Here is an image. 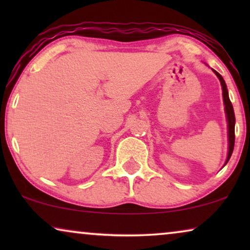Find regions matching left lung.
<instances>
[{
	"instance_id": "obj_1",
	"label": "left lung",
	"mask_w": 250,
	"mask_h": 250,
	"mask_svg": "<svg viewBox=\"0 0 250 250\" xmlns=\"http://www.w3.org/2000/svg\"><path fill=\"white\" fill-rule=\"evenodd\" d=\"M214 74L216 75L218 80L221 82V86H222V91H223V102H224V110H225V115H227V122H228V141H229V151H228V157L227 160H225L224 166L227 165V163L229 162V159L231 158L232 152H233V148H234V125H235V117H234V111H233V107H232V104L230 101V98H229V92L227 88V84L223 80V77L221 76L220 74L217 73L216 70H214Z\"/></svg>"
}]
</instances>
